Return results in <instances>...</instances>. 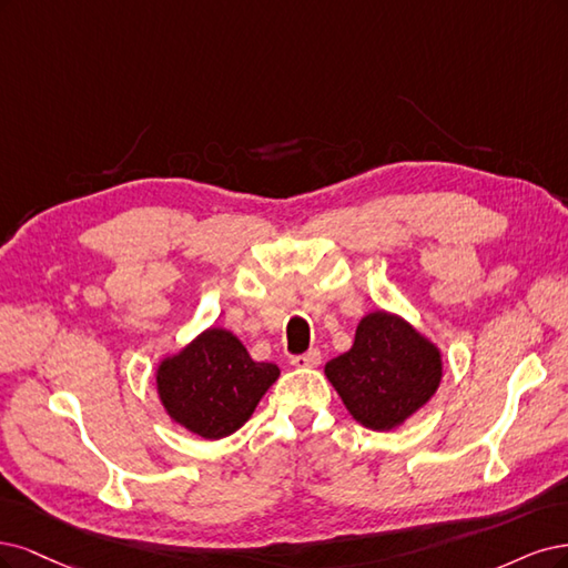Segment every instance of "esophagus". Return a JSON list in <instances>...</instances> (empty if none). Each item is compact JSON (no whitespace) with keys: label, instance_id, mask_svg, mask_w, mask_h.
I'll return each instance as SVG.
<instances>
[{"label":"esophagus","instance_id":"1","mask_svg":"<svg viewBox=\"0 0 568 568\" xmlns=\"http://www.w3.org/2000/svg\"><path fill=\"white\" fill-rule=\"evenodd\" d=\"M290 363L297 365V368H316V365L321 363V352H318V349H308L306 354L292 356Z\"/></svg>","mask_w":568,"mask_h":568}]
</instances>
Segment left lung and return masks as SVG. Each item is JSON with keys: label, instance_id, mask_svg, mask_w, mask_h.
I'll use <instances>...</instances> for the list:
<instances>
[{"label": "left lung", "instance_id": "obj_1", "mask_svg": "<svg viewBox=\"0 0 568 568\" xmlns=\"http://www.w3.org/2000/svg\"><path fill=\"white\" fill-rule=\"evenodd\" d=\"M325 375L363 427L387 432L434 396L442 356L404 318L375 311L358 323L352 349L325 365Z\"/></svg>", "mask_w": 568, "mask_h": 568}]
</instances>
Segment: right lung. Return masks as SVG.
<instances>
[{
    "label": "right lung",
    "mask_w": 568,
    "mask_h": 568,
    "mask_svg": "<svg viewBox=\"0 0 568 568\" xmlns=\"http://www.w3.org/2000/svg\"><path fill=\"white\" fill-rule=\"evenodd\" d=\"M278 375V365L252 361L241 339L212 327L162 361L158 392L174 423L203 438H224L247 423Z\"/></svg>",
    "instance_id": "1"
}]
</instances>
